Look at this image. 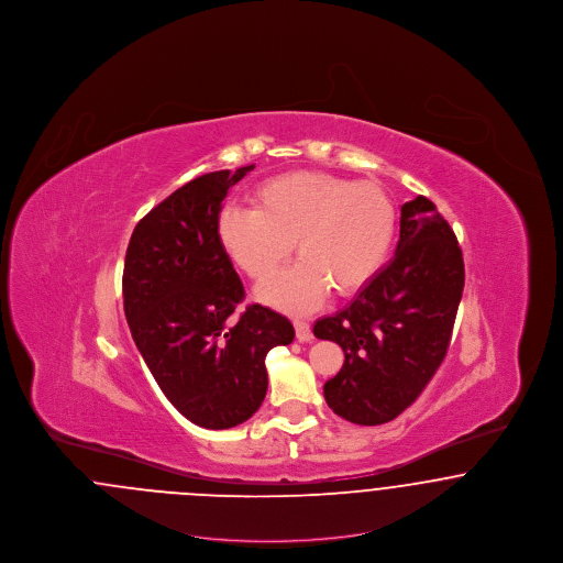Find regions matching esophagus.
<instances>
[{"label":"esophagus","mask_w":563,"mask_h":563,"mask_svg":"<svg viewBox=\"0 0 563 563\" xmlns=\"http://www.w3.org/2000/svg\"><path fill=\"white\" fill-rule=\"evenodd\" d=\"M295 338L299 342H310L314 335H312V327L306 321H294Z\"/></svg>","instance_id":"obj_1"}]
</instances>
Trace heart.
Masks as SVG:
<instances>
[{
	"instance_id": "heart-1",
	"label": "heart",
	"mask_w": 563,
	"mask_h": 563,
	"mask_svg": "<svg viewBox=\"0 0 563 563\" xmlns=\"http://www.w3.org/2000/svg\"><path fill=\"white\" fill-rule=\"evenodd\" d=\"M251 209L217 217L225 255L255 283L285 264L291 244L299 264L260 289L289 312L314 310L327 289L350 297L365 289L386 262L397 230L390 196L375 184L299 170L272 177L251 196Z\"/></svg>"
}]
</instances>
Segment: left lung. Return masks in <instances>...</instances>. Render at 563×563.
Wrapping results in <instances>:
<instances>
[{
  "label": "left lung",
  "instance_id": "1",
  "mask_svg": "<svg viewBox=\"0 0 563 563\" xmlns=\"http://www.w3.org/2000/svg\"><path fill=\"white\" fill-rule=\"evenodd\" d=\"M464 289L454 230L429 198L401 207L395 257L344 310L314 322V335L344 350L324 382V401L344 420L375 427L395 420L443 363Z\"/></svg>",
  "mask_w": 563,
  "mask_h": 563
}]
</instances>
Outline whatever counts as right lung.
<instances>
[{
  "mask_svg": "<svg viewBox=\"0 0 563 563\" xmlns=\"http://www.w3.org/2000/svg\"><path fill=\"white\" fill-rule=\"evenodd\" d=\"M255 164L191 179L145 214L126 249L122 295L134 344L164 397L202 429L249 420L268 390L266 354L295 338L291 321L246 306L217 239L228 189Z\"/></svg>",
  "mask_w": 563,
  "mask_h": 563,
  "instance_id": "add662e5",
  "label": "right lung"
}]
</instances>
